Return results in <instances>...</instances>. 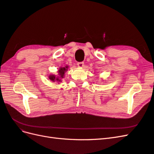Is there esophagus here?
<instances>
[{
  "label": "esophagus",
  "mask_w": 154,
  "mask_h": 154,
  "mask_svg": "<svg viewBox=\"0 0 154 154\" xmlns=\"http://www.w3.org/2000/svg\"><path fill=\"white\" fill-rule=\"evenodd\" d=\"M77 65L78 67H80V68H83L84 66V63L83 62H79V63H78Z\"/></svg>",
  "instance_id": "obj_1"
}]
</instances>
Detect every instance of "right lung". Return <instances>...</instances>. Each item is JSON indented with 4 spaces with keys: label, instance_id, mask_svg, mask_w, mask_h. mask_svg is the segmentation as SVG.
Instances as JSON below:
<instances>
[{
    "label": "right lung",
    "instance_id": "obj_1",
    "mask_svg": "<svg viewBox=\"0 0 154 154\" xmlns=\"http://www.w3.org/2000/svg\"><path fill=\"white\" fill-rule=\"evenodd\" d=\"M69 66L66 65L65 66L60 67L57 71V75L54 74H50L49 75V79L53 82H56L57 83H59V82H62V79L65 77V73L66 72V70L69 69Z\"/></svg>",
    "mask_w": 154,
    "mask_h": 154
}]
</instances>
